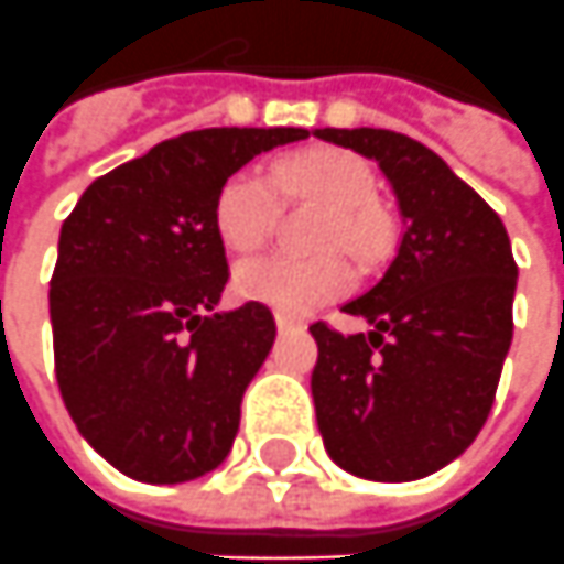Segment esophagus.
<instances>
[{
  "instance_id": "esophagus-1",
  "label": "esophagus",
  "mask_w": 564,
  "mask_h": 564,
  "mask_svg": "<svg viewBox=\"0 0 564 564\" xmlns=\"http://www.w3.org/2000/svg\"><path fill=\"white\" fill-rule=\"evenodd\" d=\"M294 325H297L294 316H289V313H275V328H279V332H289Z\"/></svg>"
}]
</instances>
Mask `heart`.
I'll use <instances>...</instances> for the list:
<instances>
[{"label": "heart", "mask_w": 564, "mask_h": 564, "mask_svg": "<svg viewBox=\"0 0 564 564\" xmlns=\"http://www.w3.org/2000/svg\"><path fill=\"white\" fill-rule=\"evenodd\" d=\"M275 193L285 202L328 208L316 248H344L356 263L380 260L395 239L393 215L378 202V174L347 150H306L275 162L270 177L260 171H232L215 199L217 239L232 254H251L270 239ZM347 263L337 254L291 258L267 254L236 270V291L248 301L304 316L347 289Z\"/></svg>", "instance_id": "obj_1"}]
</instances>
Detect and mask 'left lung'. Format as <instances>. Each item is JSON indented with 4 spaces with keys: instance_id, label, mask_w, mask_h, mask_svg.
<instances>
[{
    "instance_id": "8db88e82",
    "label": "left lung",
    "mask_w": 564,
    "mask_h": 564,
    "mask_svg": "<svg viewBox=\"0 0 564 564\" xmlns=\"http://www.w3.org/2000/svg\"><path fill=\"white\" fill-rule=\"evenodd\" d=\"M375 159L405 217L395 258L344 304L371 332L313 322L325 452L371 482H414L464 454L495 405L512 340L516 260L503 220L442 156L387 128H319Z\"/></svg>"
}]
</instances>
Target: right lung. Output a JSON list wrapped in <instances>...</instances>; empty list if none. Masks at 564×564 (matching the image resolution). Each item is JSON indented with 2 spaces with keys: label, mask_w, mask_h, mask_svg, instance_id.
<instances>
[{
  "label": "right lung",
  "mask_w": 564,
  "mask_h": 564,
  "mask_svg": "<svg viewBox=\"0 0 564 564\" xmlns=\"http://www.w3.org/2000/svg\"><path fill=\"white\" fill-rule=\"evenodd\" d=\"M304 138L186 131L97 177L61 227L48 291L61 399L88 445L138 482H189L230 454L275 322L258 301L208 316L230 279L217 189Z\"/></svg>",
  "instance_id": "obj_1"
}]
</instances>
